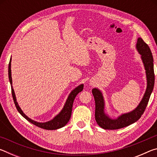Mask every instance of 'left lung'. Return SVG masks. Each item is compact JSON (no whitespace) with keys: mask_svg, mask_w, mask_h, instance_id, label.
Masks as SVG:
<instances>
[{"mask_svg":"<svg viewBox=\"0 0 157 157\" xmlns=\"http://www.w3.org/2000/svg\"><path fill=\"white\" fill-rule=\"evenodd\" d=\"M136 48L140 55V58L144 66L147 87L141 100L134 109L129 112L122 113L116 118H111L109 114L105 112V102L102 92L98 88L92 89V94L94 95L95 102V121L98 125L105 129L113 130L123 128L136 122L144 112L151 94L152 93L155 85V73L152 52L148 45L140 37L137 39Z\"/></svg>","mask_w":157,"mask_h":157,"instance_id":"obj_1","label":"left lung"}]
</instances>
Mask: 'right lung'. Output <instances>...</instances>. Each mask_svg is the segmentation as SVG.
<instances>
[{
    "mask_svg": "<svg viewBox=\"0 0 157 157\" xmlns=\"http://www.w3.org/2000/svg\"><path fill=\"white\" fill-rule=\"evenodd\" d=\"M11 62H12V57L10 58L9 66H8V75H9V80L10 82V85H11V89H12V94L13 97V100H14V104L16 107H17V110L20 114L22 116L23 118H25L26 120L28 121L30 123H33L34 125H36L39 127H41L42 129H48V130H55L57 129L62 127H64L66 124L68 123L71 116V113H72V108H73V104L74 102V100L76 97V95H78L79 92H81L84 88V84H81L79 86L75 87V89L71 91V92L69 94L67 99L66 100V102L62 109L61 110L60 112L55 116L52 120L49 121L44 122V123H40V122H37L29 118L25 114L23 113V111L21 109V107L18 105L17 98H16V95L13 89L12 86V71H11Z\"/></svg>",
    "mask_w": 157,
    "mask_h": 157,
    "instance_id": "obj_1",
    "label": "right lung"
}]
</instances>
